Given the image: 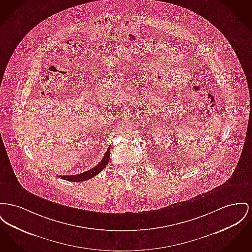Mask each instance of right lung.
Listing matches in <instances>:
<instances>
[{
    "label": "right lung",
    "mask_w": 252,
    "mask_h": 252,
    "mask_svg": "<svg viewBox=\"0 0 252 252\" xmlns=\"http://www.w3.org/2000/svg\"><path fill=\"white\" fill-rule=\"evenodd\" d=\"M109 158H110V147H108L106 152L104 153L103 159L101 160V162L98 163L97 165H95L92 169H89L86 172L80 173V174H76V175H63L59 176L63 180H66L69 182H83V181H87L91 178L96 176L97 174H99L104 167L106 166V164L109 162Z\"/></svg>",
    "instance_id": "1"
}]
</instances>
